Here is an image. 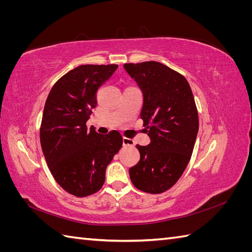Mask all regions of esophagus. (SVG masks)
I'll return each mask as SVG.
<instances>
[{"mask_svg": "<svg viewBox=\"0 0 252 252\" xmlns=\"http://www.w3.org/2000/svg\"><path fill=\"white\" fill-rule=\"evenodd\" d=\"M123 145H124V146L133 147V146H134V142H133V140H131V139L123 138Z\"/></svg>", "mask_w": 252, "mask_h": 252, "instance_id": "1", "label": "esophagus"}]
</instances>
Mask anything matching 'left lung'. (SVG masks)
Wrapping results in <instances>:
<instances>
[{"instance_id": "8db88e82", "label": "left lung", "mask_w": 252, "mask_h": 252, "mask_svg": "<svg viewBox=\"0 0 252 252\" xmlns=\"http://www.w3.org/2000/svg\"><path fill=\"white\" fill-rule=\"evenodd\" d=\"M143 94L141 119L150 138L136 145L140 161L129 169L132 184L142 191L162 193L186 169L199 131V117L187 80L162 63L124 64Z\"/></svg>"}]
</instances>
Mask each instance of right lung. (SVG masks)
<instances>
[{"instance_id": "obj_1", "label": "right lung", "mask_w": 252, "mask_h": 252, "mask_svg": "<svg viewBox=\"0 0 252 252\" xmlns=\"http://www.w3.org/2000/svg\"><path fill=\"white\" fill-rule=\"evenodd\" d=\"M118 65H82L61 78L47 96L40 140L49 170L58 184L75 196L100 190L106 168L123 144L119 131L97 133L87 129L96 91Z\"/></svg>"}]
</instances>
